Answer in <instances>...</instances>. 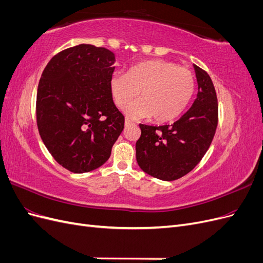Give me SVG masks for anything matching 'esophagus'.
Masks as SVG:
<instances>
[{"label": "esophagus", "instance_id": "esophagus-1", "mask_svg": "<svg viewBox=\"0 0 263 263\" xmlns=\"http://www.w3.org/2000/svg\"><path fill=\"white\" fill-rule=\"evenodd\" d=\"M133 124H134V123H133L132 121H129L128 118L125 119V126H126V127H127V126H130V125H133Z\"/></svg>", "mask_w": 263, "mask_h": 263}]
</instances>
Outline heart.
I'll use <instances>...</instances> for the list:
<instances>
[{"instance_id":"1","label":"heart","mask_w":263,"mask_h":263,"mask_svg":"<svg viewBox=\"0 0 263 263\" xmlns=\"http://www.w3.org/2000/svg\"><path fill=\"white\" fill-rule=\"evenodd\" d=\"M110 92L118 108L126 105L140 92L141 99L127 107L130 118H149L168 123L178 118L192 100L196 79L192 71L166 60H147L133 66L127 74L114 73Z\"/></svg>"}]
</instances>
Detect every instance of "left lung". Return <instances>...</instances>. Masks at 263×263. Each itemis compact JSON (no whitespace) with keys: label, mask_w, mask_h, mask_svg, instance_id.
<instances>
[{"label":"left lung","mask_w":263,"mask_h":263,"mask_svg":"<svg viewBox=\"0 0 263 263\" xmlns=\"http://www.w3.org/2000/svg\"><path fill=\"white\" fill-rule=\"evenodd\" d=\"M193 68L198 87L187 112L172 125H139L138 165L159 180L173 181L192 171L210 148L216 132L218 104L214 84L204 70L195 65Z\"/></svg>","instance_id":"8db88e82"}]
</instances>
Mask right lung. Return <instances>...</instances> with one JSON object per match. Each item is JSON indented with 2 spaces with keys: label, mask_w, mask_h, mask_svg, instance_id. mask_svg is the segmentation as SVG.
<instances>
[{
  "label": "right lung",
  "mask_w": 263,
  "mask_h": 263,
  "mask_svg": "<svg viewBox=\"0 0 263 263\" xmlns=\"http://www.w3.org/2000/svg\"><path fill=\"white\" fill-rule=\"evenodd\" d=\"M114 63V52L81 44L55 54L39 81V134L54 160L73 173L104 164L124 129L109 85Z\"/></svg>",
  "instance_id": "add662e5"
}]
</instances>
